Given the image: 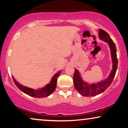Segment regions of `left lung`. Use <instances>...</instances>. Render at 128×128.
<instances>
[{
    "mask_svg": "<svg viewBox=\"0 0 128 128\" xmlns=\"http://www.w3.org/2000/svg\"><path fill=\"white\" fill-rule=\"evenodd\" d=\"M98 36L100 39L104 41L109 44L110 49L112 61V70L110 76L106 79L102 80L96 84H89L84 81L81 77L80 74L77 70L75 69L73 81L76 90L80 94L84 96H93L104 92L110 86L115 76L116 71L118 68V58L116 55V46L110 38V35L104 30L99 29Z\"/></svg>",
    "mask_w": 128,
    "mask_h": 128,
    "instance_id": "left-lung-1",
    "label": "left lung"
}]
</instances>
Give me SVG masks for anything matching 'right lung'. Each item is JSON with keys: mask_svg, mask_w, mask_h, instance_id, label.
Returning <instances> with one entry per match:
<instances>
[{"mask_svg": "<svg viewBox=\"0 0 128 128\" xmlns=\"http://www.w3.org/2000/svg\"><path fill=\"white\" fill-rule=\"evenodd\" d=\"M60 73L61 71H59L58 72H57L52 76V78L49 84L46 85L44 87L38 90H34L32 89V88L26 87V86H23L19 84L13 78V76H12V77L15 85L23 92L26 94L30 95L31 96L35 97V98H45V97L48 96L52 94L54 91V90H55L56 88V86H57V78L60 76Z\"/></svg>", "mask_w": 128, "mask_h": 128, "instance_id": "add662e5", "label": "right lung"}]
</instances>
